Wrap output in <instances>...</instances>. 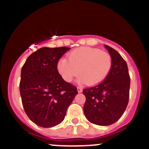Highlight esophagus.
<instances>
[{
	"label": "esophagus",
	"mask_w": 149,
	"mask_h": 149,
	"mask_svg": "<svg viewBox=\"0 0 149 149\" xmlns=\"http://www.w3.org/2000/svg\"><path fill=\"white\" fill-rule=\"evenodd\" d=\"M77 91H78V92H79V93L82 92V88H81V87L78 86L77 87Z\"/></svg>",
	"instance_id": "34e87169"
}]
</instances>
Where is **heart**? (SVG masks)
I'll use <instances>...</instances> for the list:
<instances>
[{"label":"heart","instance_id":"heart-1","mask_svg":"<svg viewBox=\"0 0 149 149\" xmlns=\"http://www.w3.org/2000/svg\"><path fill=\"white\" fill-rule=\"evenodd\" d=\"M68 60L62 58L57 63V70L67 82L81 75L79 81L93 86L101 83L109 75L112 65L108 52L92 47H80L68 54Z\"/></svg>","mask_w":149,"mask_h":149}]
</instances>
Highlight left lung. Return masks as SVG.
<instances>
[{"mask_svg":"<svg viewBox=\"0 0 149 149\" xmlns=\"http://www.w3.org/2000/svg\"><path fill=\"white\" fill-rule=\"evenodd\" d=\"M104 47L112 57L110 72L101 84L83 91L86 118L91 123L102 126L113 124L123 115L128 103L130 84L125 60L113 48L106 45Z\"/></svg>","mask_w":149,"mask_h":149,"instance_id":"8db88e82","label":"left lung"}]
</instances>
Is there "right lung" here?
<instances>
[{"label":"right lung","mask_w":149,"mask_h":149,"mask_svg":"<svg viewBox=\"0 0 149 149\" xmlns=\"http://www.w3.org/2000/svg\"><path fill=\"white\" fill-rule=\"evenodd\" d=\"M68 47H42L29 55L21 72L22 104L30 120L40 127H52L62 123L77 88L61 77L57 70Z\"/></svg>","instance_id":"add662e5"}]
</instances>
